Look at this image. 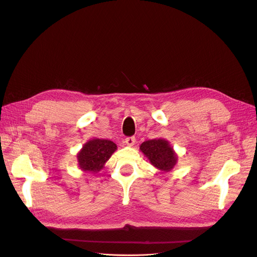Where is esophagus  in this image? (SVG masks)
Instances as JSON below:
<instances>
[{
    "mask_svg": "<svg viewBox=\"0 0 257 257\" xmlns=\"http://www.w3.org/2000/svg\"><path fill=\"white\" fill-rule=\"evenodd\" d=\"M125 143H126L128 146H133L134 144H136V138H134V137L126 138V139H125Z\"/></svg>",
    "mask_w": 257,
    "mask_h": 257,
    "instance_id": "esophagus-1",
    "label": "esophagus"
}]
</instances>
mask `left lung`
Instances as JSON below:
<instances>
[{
	"instance_id": "obj_1",
	"label": "left lung",
	"mask_w": 257,
	"mask_h": 257,
	"mask_svg": "<svg viewBox=\"0 0 257 257\" xmlns=\"http://www.w3.org/2000/svg\"><path fill=\"white\" fill-rule=\"evenodd\" d=\"M141 150L150 163L160 170L170 171L176 165L177 157L165 140L146 141L141 145Z\"/></svg>"
}]
</instances>
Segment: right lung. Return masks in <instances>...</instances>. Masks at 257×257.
Instances as JSON below:
<instances>
[{"mask_svg":"<svg viewBox=\"0 0 257 257\" xmlns=\"http://www.w3.org/2000/svg\"><path fill=\"white\" fill-rule=\"evenodd\" d=\"M116 150V145L109 140L94 139L87 142L78 154L80 168L84 171L97 172L103 168L106 160Z\"/></svg>","mask_w":257,"mask_h":257,"instance_id":"right-lung-1","label":"right lung"}]
</instances>
